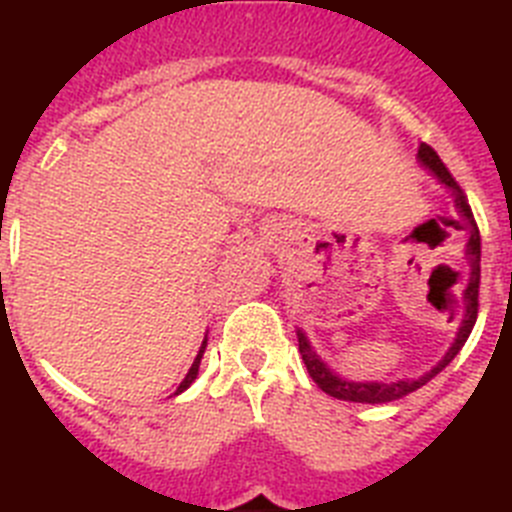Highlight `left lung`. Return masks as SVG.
<instances>
[{
    "mask_svg": "<svg viewBox=\"0 0 512 512\" xmlns=\"http://www.w3.org/2000/svg\"><path fill=\"white\" fill-rule=\"evenodd\" d=\"M417 157H420V162L425 164V167H430L435 175L441 177V182H446L448 188L453 190V195H456V206H459L461 216H464V219L469 221V226H471V237H469V244H466V250H469V255H471V281H469V286H466V293H464V299H466L464 322H461L459 335H456V342L451 345V350L446 353V358H443V361L438 363L433 371L425 373V376H422V379H417V381L407 379V381H397V384H373V381H371V384H355V381H342L337 373H332L330 368L319 361L317 353H314L309 342H306L304 332L299 330V353H301V358H304V363H306V371H309V376L314 379V384H317L319 389L324 391V394H330V397H335V399H345V402L381 404V402H394V399H399V397H407V394H412V391H417L420 386L428 384L435 373H441L443 368H446L448 363L456 358V353L464 348L466 337L471 335V327H474V322H477V311H479V252H482V250H479L477 221H474V213H471L469 201H466V193L461 190V185L456 182V177L448 172V167L443 164V159L435 154L433 146H428L425 141H420V146H417Z\"/></svg>",
    "mask_w": 512,
    "mask_h": 512,
    "instance_id": "8db88e82",
    "label": "left lung"
}]
</instances>
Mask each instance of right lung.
I'll return each instance as SVG.
<instances>
[{
  "mask_svg": "<svg viewBox=\"0 0 512 512\" xmlns=\"http://www.w3.org/2000/svg\"><path fill=\"white\" fill-rule=\"evenodd\" d=\"M203 350H206V342H203V348H201V350H198V358H195V363H193V366H190L188 376H185V379H182V384H180V386H177V394H180V391H185V389H188V386H190V384H193V381H195V376H198V366H201Z\"/></svg>",
  "mask_w": 512,
  "mask_h": 512,
  "instance_id": "obj_1",
  "label": "right lung"
}]
</instances>
